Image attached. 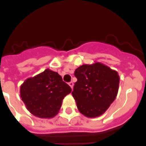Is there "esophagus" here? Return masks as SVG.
Returning <instances> with one entry per match:
<instances>
[{
  "label": "esophagus",
  "mask_w": 146,
  "mask_h": 146,
  "mask_svg": "<svg viewBox=\"0 0 146 146\" xmlns=\"http://www.w3.org/2000/svg\"><path fill=\"white\" fill-rule=\"evenodd\" d=\"M69 86H70V87L72 88V89L73 88V86H74V83H73V82H69Z\"/></svg>",
  "instance_id": "obj_1"
}]
</instances>
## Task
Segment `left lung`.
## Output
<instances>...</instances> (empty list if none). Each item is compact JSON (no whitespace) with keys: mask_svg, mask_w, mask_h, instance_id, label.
Instances as JSON below:
<instances>
[{"mask_svg":"<svg viewBox=\"0 0 146 146\" xmlns=\"http://www.w3.org/2000/svg\"><path fill=\"white\" fill-rule=\"evenodd\" d=\"M72 94L80 113L88 118L104 113L118 94L120 78L115 70L100 62L83 64L76 69Z\"/></svg>","mask_w":146,"mask_h":146,"instance_id":"8db88e82","label":"left lung"}]
</instances>
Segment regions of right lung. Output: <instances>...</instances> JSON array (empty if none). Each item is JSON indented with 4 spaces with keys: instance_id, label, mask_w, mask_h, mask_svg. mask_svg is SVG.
<instances>
[{
    "instance_id": "add662e5",
    "label": "right lung",
    "mask_w": 146,
    "mask_h": 146,
    "mask_svg": "<svg viewBox=\"0 0 146 146\" xmlns=\"http://www.w3.org/2000/svg\"><path fill=\"white\" fill-rule=\"evenodd\" d=\"M72 88L57 72L45 69L29 77L20 86V97L30 113L40 118H51L58 113L62 102Z\"/></svg>"
}]
</instances>
